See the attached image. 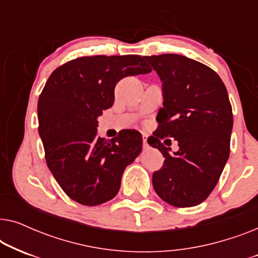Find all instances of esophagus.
I'll list each match as a JSON object with an SVG mask.
<instances>
[{"label": "esophagus", "mask_w": 258, "mask_h": 258, "mask_svg": "<svg viewBox=\"0 0 258 258\" xmlns=\"http://www.w3.org/2000/svg\"><path fill=\"white\" fill-rule=\"evenodd\" d=\"M142 139H143V147L144 148H148V136L147 135H143V137H142Z\"/></svg>", "instance_id": "34e87169"}]
</instances>
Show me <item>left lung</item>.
<instances>
[{"mask_svg":"<svg viewBox=\"0 0 258 258\" xmlns=\"http://www.w3.org/2000/svg\"><path fill=\"white\" fill-rule=\"evenodd\" d=\"M162 81L163 108L158 128L148 139L165 157L153 175L155 191L177 208L202 203L230 154L232 109L221 77L209 67L176 54L144 56ZM172 137L180 149L171 154L160 140ZM168 141V140H165Z\"/></svg>","mask_w":258,"mask_h":258,"instance_id":"left-lung-1","label":"left lung"}]
</instances>
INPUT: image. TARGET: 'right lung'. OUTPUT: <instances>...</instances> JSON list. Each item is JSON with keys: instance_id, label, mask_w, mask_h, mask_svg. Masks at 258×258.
<instances>
[{"instance_id": "right-lung-1", "label": "right lung", "mask_w": 258, "mask_h": 258, "mask_svg": "<svg viewBox=\"0 0 258 258\" xmlns=\"http://www.w3.org/2000/svg\"><path fill=\"white\" fill-rule=\"evenodd\" d=\"M151 72L139 55L87 56L55 70L38 98V133L49 170L70 199L98 206L117 195L122 175L142 151V135L126 130L97 137V117L114 104L116 83Z\"/></svg>"}]
</instances>
